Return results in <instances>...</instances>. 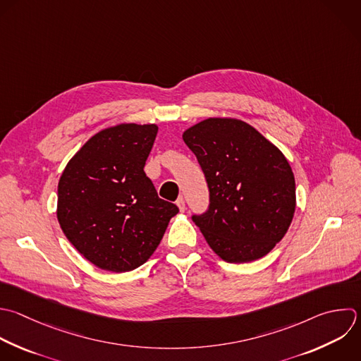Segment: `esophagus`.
<instances>
[{"mask_svg": "<svg viewBox=\"0 0 361 361\" xmlns=\"http://www.w3.org/2000/svg\"><path fill=\"white\" fill-rule=\"evenodd\" d=\"M176 204H178V207H179V210L180 212H185V200H183V197H179L178 200H176Z\"/></svg>", "mask_w": 361, "mask_h": 361, "instance_id": "1", "label": "esophagus"}]
</instances>
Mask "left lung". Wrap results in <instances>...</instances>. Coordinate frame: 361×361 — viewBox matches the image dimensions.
<instances>
[{"label":"left lung","mask_w":361,"mask_h":361,"mask_svg":"<svg viewBox=\"0 0 361 361\" xmlns=\"http://www.w3.org/2000/svg\"><path fill=\"white\" fill-rule=\"evenodd\" d=\"M182 137L207 182L209 209L192 219L210 248L233 264L267 255L286 234L296 206L283 154L237 118H207Z\"/></svg>","instance_id":"8db88e82"}]
</instances>
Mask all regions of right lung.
<instances>
[{"label": "right lung", "instance_id": "right-lung-1", "mask_svg": "<svg viewBox=\"0 0 361 361\" xmlns=\"http://www.w3.org/2000/svg\"><path fill=\"white\" fill-rule=\"evenodd\" d=\"M158 126L118 124L93 135L58 185V220L75 248L111 272L138 268L159 245L176 204L145 175Z\"/></svg>", "mask_w": 361, "mask_h": 361}]
</instances>
